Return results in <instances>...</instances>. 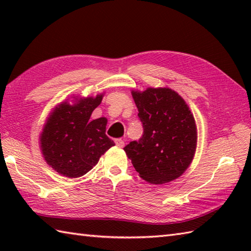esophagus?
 <instances>
[{
  "label": "esophagus",
  "instance_id": "1",
  "mask_svg": "<svg viewBox=\"0 0 251 251\" xmlns=\"http://www.w3.org/2000/svg\"><path fill=\"white\" fill-rule=\"evenodd\" d=\"M115 145H116L117 147L123 148V147L125 146V141L123 140V139H116V140H115Z\"/></svg>",
  "mask_w": 251,
  "mask_h": 251
}]
</instances>
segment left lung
I'll list each match as a JSON object with an SVG mask.
<instances>
[{"mask_svg":"<svg viewBox=\"0 0 251 251\" xmlns=\"http://www.w3.org/2000/svg\"><path fill=\"white\" fill-rule=\"evenodd\" d=\"M143 135L124 148L137 173L148 182L163 184L179 178L194 157L197 131L193 114L170 88L132 90Z\"/></svg>","mask_w":251,"mask_h":251,"instance_id":"8db88e82","label":"left lung"}]
</instances>
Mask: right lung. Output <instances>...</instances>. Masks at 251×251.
I'll return each instance as SVG.
<instances>
[{
  "mask_svg": "<svg viewBox=\"0 0 251 251\" xmlns=\"http://www.w3.org/2000/svg\"><path fill=\"white\" fill-rule=\"evenodd\" d=\"M103 95L77 99L74 104L63 101L51 112L40 137L46 163L69 178L87 174L100 156L115 143L105 135L108 120H90Z\"/></svg>",
  "mask_w": 251,
  "mask_h": 251,
  "instance_id": "1",
  "label": "right lung"
}]
</instances>
